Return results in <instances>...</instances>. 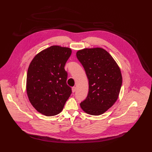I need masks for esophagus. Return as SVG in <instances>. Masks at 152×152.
<instances>
[{
  "label": "esophagus",
  "instance_id": "esophagus-1",
  "mask_svg": "<svg viewBox=\"0 0 152 152\" xmlns=\"http://www.w3.org/2000/svg\"><path fill=\"white\" fill-rule=\"evenodd\" d=\"M72 92H73V93L76 91V87H75V86H74V87H72Z\"/></svg>",
  "mask_w": 152,
  "mask_h": 152
}]
</instances>
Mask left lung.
<instances>
[{
    "mask_svg": "<svg viewBox=\"0 0 152 152\" xmlns=\"http://www.w3.org/2000/svg\"><path fill=\"white\" fill-rule=\"evenodd\" d=\"M76 56L85 70L89 84L88 96L80 107L88 114H102L119 97L122 82L120 68L110 54L101 48L79 50Z\"/></svg>",
    "mask_w": 152,
    "mask_h": 152,
    "instance_id": "left-lung-1",
    "label": "left lung"
}]
</instances>
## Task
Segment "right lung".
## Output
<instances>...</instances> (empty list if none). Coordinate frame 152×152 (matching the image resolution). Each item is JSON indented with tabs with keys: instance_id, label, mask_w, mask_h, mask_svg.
Masks as SVG:
<instances>
[{
	"instance_id": "right-lung-1",
	"label": "right lung",
	"mask_w": 152,
	"mask_h": 152,
	"mask_svg": "<svg viewBox=\"0 0 152 152\" xmlns=\"http://www.w3.org/2000/svg\"><path fill=\"white\" fill-rule=\"evenodd\" d=\"M72 54L69 48L52 46L34 56L29 66L26 89L29 101L41 114H59L70 97L64 67Z\"/></svg>"
}]
</instances>
